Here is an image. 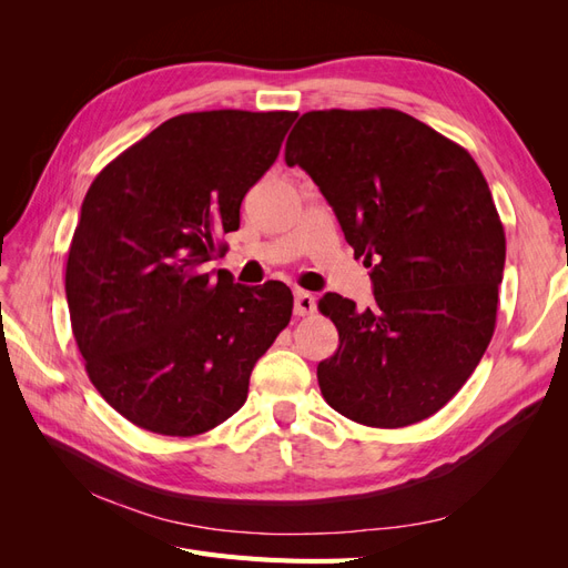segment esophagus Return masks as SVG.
<instances>
[{
	"mask_svg": "<svg viewBox=\"0 0 568 568\" xmlns=\"http://www.w3.org/2000/svg\"><path fill=\"white\" fill-rule=\"evenodd\" d=\"M315 307H317V301H315V296L311 294V291L298 288L296 294H294V313L298 317H305V315H313Z\"/></svg>",
	"mask_w": 568,
	"mask_h": 568,
	"instance_id": "esophagus-1",
	"label": "esophagus"
}]
</instances>
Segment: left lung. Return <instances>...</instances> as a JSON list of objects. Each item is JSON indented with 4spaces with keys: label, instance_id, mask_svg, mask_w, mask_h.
<instances>
[{
    "label": "left lung",
    "instance_id": "1",
    "mask_svg": "<svg viewBox=\"0 0 568 568\" xmlns=\"http://www.w3.org/2000/svg\"><path fill=\"white\" fill-rule=\"evenodd\" d=\"M329 201L374 305L324 294L338 351L317 365L324 400L376 428L417 424L469 379L495 332L505 230L467 149L395 109L311 111L291 130Z\"/></svg>",
    "mask_w": 568,
    "mask_h": 568
}]
</instances>
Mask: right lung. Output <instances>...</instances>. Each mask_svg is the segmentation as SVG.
<instances>
[{
  "instance_id": "add662e5",
  "label": "right lung",
  "mask_w": 568,
  "mask_h": 568,
  "mask_svg": "<svg viewBox=\"0 0 568 568\" xmlns=\"http://www.w3.org/2000/svg\"><path fill=\"white\" fill-rule=\"evenodd\" d=\"M294 111L165 120L113 159L82 201L65 298L90 382L161 436H199L246 403L257 357L288 324L282 282L205 272L239 230L248 189L277 161Z\"/></svg>"
}]
</instances>
